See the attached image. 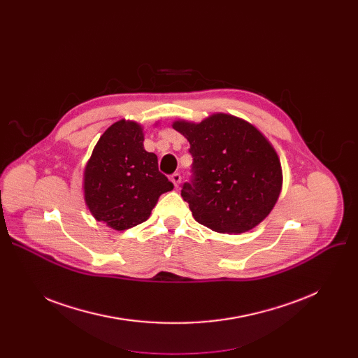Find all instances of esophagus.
<instances>
[{
	"label": "esophagus",
	"instance_id": "obj_1",
	"mask_svg": "<svg viewBox=\"0 0 358 358\" xmlns=\"http://www.w3.org/2000/svg\"><path fill=\"white\" fill-rule=\"evenodd\" d=\"M171 181H173V184L176 185V187H178L180 185V182H181V174L180 173H174V174H171Z\"/></svg>",
	"mask_w": 358,
	"mask_h": 358
}]
</instances>
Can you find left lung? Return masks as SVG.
Here are the masks:
<instances>
[{
  "mask_svg": "<svg viewBox=\"0 0 358 358\" xmlns=\"http://www.w3.org/2000/svg\"><path fill=\"white\" fill-rule=\"evenodd\" d=\"M190 142L192 178L181 196L194 219L220 234H242L264 220L281 190V165L250 123L215 115L199 124L176 122Z\"/></svg>",
  "mask_w": 358,
  "mask_h": 358,
  "instance_id": "left-lung-1",
  "label": "left lung"
}]
</instances>
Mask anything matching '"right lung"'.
Masks as SVG:
<instances>
[{
  "label": "right lung",
  "instance_id": "add662e5",
  "mask_svg": "<svg viewBox=\"0 0 358 358\" xmlns=\"http://www.w3.org/2000/svg\"><path fill=\"white\" fill-rule=\"evenodd\" d=\"M174 189L158 169V158L143 149L142 127L120 120L111 124L87 164L85 201L92 216L116 231L145 222L161 194Z\"/></svg>",
  "mask_w": 358,
  "mask_h": 358
}]
</instances>
